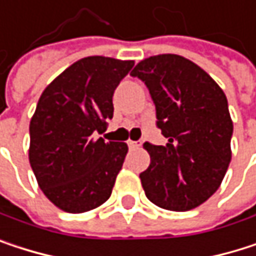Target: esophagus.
<instances>
[{
	"label": "esophagus",
	"instance_id": "1",
	"mask_svg": "<svg viewBox=\"0 0 256 256\" xmlns=\"http://www.w3.org/2000/svg\"><path fill=\"white\" fill-rule=\"evenodd\" d=\"M128 146H130V149H138L142 146V142H132V140H130L128 142Z\"/></svg>",
	"mask_w": 256,
	"mask_h": 256
}]
</instances>
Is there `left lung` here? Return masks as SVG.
I'll list each match as a JSON object with an SVG mask.
<instances>
[{"label":"left lung","mask_w":256,"mask_h":256,"mask_svg":"<svg viewBox=\"0 0 256 256\" xmlns=\"http://www.w3.org/2000/svg\"><path fill=\"white\" fill-rule=\"evenodd\" d=\"M149 89L166 146L144 143L150 166L140 173L146 196L156 206L186 212L208 200L231 161L232 120L218 83L179 55H156L131 71Z\"/></svg>","instance_id":"left-lung-1"}]
</instances>
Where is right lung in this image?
Listing matches in <instances>:
<instances>
[{
    "label": "right lung",
    "mask_w": 256,
    "mask_h": 256,
    "mask_svg": "<svg viewBox=\"0 0 256 256\" xmlns=\"http://www.w3.org/2000/svg\"><path fill=\"white\" fill-rule=\"evenodd\" d=\"M134 61L88 56L42 94L30 124V164L40 190L61 210L83 213L108 200L126 143L94 138L113 118V94Z\"/></svg>",
    "instance_id": "1"
}]
</instances>
